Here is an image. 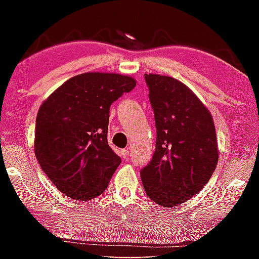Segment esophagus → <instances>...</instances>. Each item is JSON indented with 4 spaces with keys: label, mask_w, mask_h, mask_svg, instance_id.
I'll return each instance as SVG.
<instances>
[{
    "label": "esophagus",
    "mask_w": 259,
    "mask_h": 259,
    "mask_svg": "<svg viewBox=\"0 0 259 259\" xmlns=\"http://www.w3.org/2000/svg\"><path fill=\"white\" fill-rule=\"evenodd\" d=\"M120 155H121L122 159L126 160V159H128V157H129V151L125 150V148H124V150H122V151L120 152Z\"/></svg>",
    "instance_id": "34e87169"
}]
</instances>
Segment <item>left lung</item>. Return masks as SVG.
<instances>
[{"label":"left lung","mask_w":259,"mask_h":259,"mask_svg":"<svg viewBox=\"0 0 259 259\" xmlns=\"http://www.w3.org/2000/svg\"><path fill=\"white\" fill-rule=\"evenodd\" d=\"M156 126L155 152L140 171L148 198L174 208L202 190L218 163L209 109L176 78L145 74Z\"/></svg>","instance_id":"8db88e82"}]
</instances>
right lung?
<instances>
[{"instance_id": "right-lung-1", "label": "right lung", "mask_w": 259, "mask_h": 259, "mask_svg": "<svg viewBox=\"0 0 259 259\" xmlns=\"http://www.w3.org/2000/svg\"><path fill=\"white\" fill-rule=\"evenodd\" d=\"M135 87L131 76L88 72L64 82L42 103L34 153L65 195L89 201L106 190L121 163L107 143L109 106Z\"/></svg>"}]
</instances>
